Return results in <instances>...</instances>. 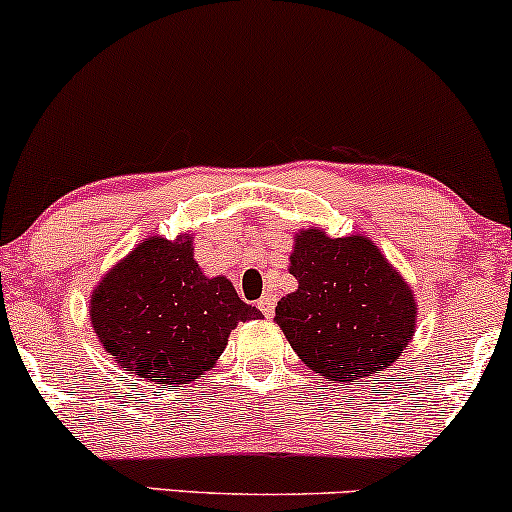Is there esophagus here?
<instances>
[{"instance_id": "esophagus-1", "label": "esophagus", "mask_w": 512, "mask_h": 512, "mask_svg": "<svg viewBox=\"0 0 512 512\" xmlns=\"http://www.w3.org/2000/svg\"><path fill=\"white\" fill-rule=\"evenodd\" d=\"M257 308L262 310L264 317H272L274 315V308H276V298L272 293H264V296L257 301Z\"/></svg>"}]
</instances>
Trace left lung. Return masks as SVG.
Masks as SVG:
<instances>
[{"mask_svg": "<svg viewBox=\"0 0 512 512\" xmlns=\"http://www.w3.org/2000/svg\"><path fill=\"white\" fill-rule=\"evenodd\" d=\"M298 289L276 303V325L301 361L327 380L358 383L385 370L414 337V291L366 236H296Z\"/></svg>", "mask_w": 512, "mask_h": 512, "instance_id": "left-lung-1", "label": "left lung"}]
</instances>
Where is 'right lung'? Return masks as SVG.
Here are the masks:
<instances>
[{"label": "right lung", "instance_id": "add662e5", "mask_svg": "<svg viewBox=\"0 0 512 512\" xmlns=\"http://www.w3.org/2000/svg\"><path fill=\"white\" fill-rule=\"evenodd\" d=\"M192 238H146L91 293L93 332L146 383L180 387L214 368L238 322L260 320L226 276H204Z\"/></svg>", "mask_w": 512, "mask_h": 512}]
</instances>
